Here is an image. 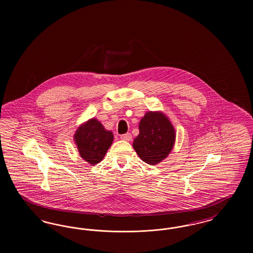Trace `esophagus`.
I'll return each mask as SVG.
<instances>
[{"mask_svg":"<svg viewBox=\"0 0 253 253\" xmlns=\"http://www.w3.org/2000/svg\"><path fill=\"white\" fill-rule=\"evenodd\" d=\"M121 139L124 140V141H130V140H132V134H131L130 132H127V133L121 134Z\"/></svg>","mask_w":253,"mask_h":253,"instance_id":"obj_1","label":"esophagus"}]
</instances>
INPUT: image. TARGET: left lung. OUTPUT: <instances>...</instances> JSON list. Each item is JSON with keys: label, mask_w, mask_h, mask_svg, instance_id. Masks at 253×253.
Segmentation results:
<instances>
[{"label": "left lung", "mask_w": 253, "mask_h": 253, "mask_svg": "<svg viewBox=\"0 0 253 253\" xmlns=\"http://www.w3.org/2000/svg\"><path fill=\"white\" fill-rule=\"evenodd\" d=\"M139 134L132 147L142 161L156 165L168 157L174 141L175 131L161 112H148L139 122Z\"/></svg>", "instance_id": "obj_1"}]
</instances>
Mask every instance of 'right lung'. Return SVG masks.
I'll return each mask as SVG.
<instances>
[{
	"label": "right lung",
	"mask_w": 253,
	"mask_h": 253,
	"mask_svg": "<svg viewBox=\"0 0 253 253\" xmlns=\"http://www.w3.org/2000/svg\"><path fill=\"white\" fill-rule=\"evenodd\" d=\"M74 139L82 158L95 165L106 155L113 143L114 134L111 131L105 130L97 120L91 119L78 128Z\"/></svg>",
	"instance_id": "add662e5"
}]
</instances>
